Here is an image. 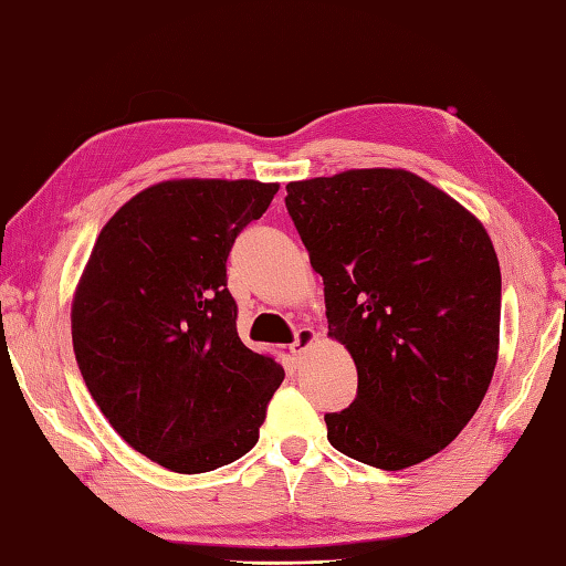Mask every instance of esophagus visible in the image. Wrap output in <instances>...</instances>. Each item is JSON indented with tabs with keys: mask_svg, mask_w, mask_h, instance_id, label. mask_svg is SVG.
I'll return each mask as SVG.
<instances>
[{
	"mask_svg": "<svg viewBox=\"0 0 566 566\" xmlns=\"http://www.w3.org/2000/svg\"><path fill=\"white\" fill-rule=\"evenodd\" d=\"M314 338H316V334H314V328H298L296 334H294V343H292V353H304L308 346H312L314 343Z\"/></svg>",
	"mask_w": 566,
	"mask_h": 566,
	"instance_id": "esophagus-1",
	"label": "esophagus"
}]
</instances>
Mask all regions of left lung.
<instances>
[{
    "mask_svg": "<svg viewBox=\"0 0 566 566\" xmlns=\"http://www.w3.org/2000/svg\"><path fill=\"white\" fill-rule=\"evenodd\" d=\"M286 210L324 276L328 336L358 392L328 412V441L375 469L434 457L489 390L501 336V268L485 228L405 169L286 184Z\"/></svg>",
    "mask_w": 566,
    "mask_h": 566,
    "instance_id": "obj_1",
    "label": "left lung"
}]
</instances>
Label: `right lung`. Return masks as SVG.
<instances>
[{
  "mask_svg": "<svg viewBox=\"0 0 566 566\" xmlns=\"http://www.w3.org/2000/svg\"><path fill=\"white\" fill-rule=\"evenodd\" d=\"M276 184L184 179L144 188L107 220L73 298V350L117 434L176 473L258 444L284 370L238 336L232 242Z\"/></svg>",
  "mask_w": 566,
  "mask_h": 566,
  "instance_id": "right-lung-1",
  "label": "right lung"
}]
</instances>
